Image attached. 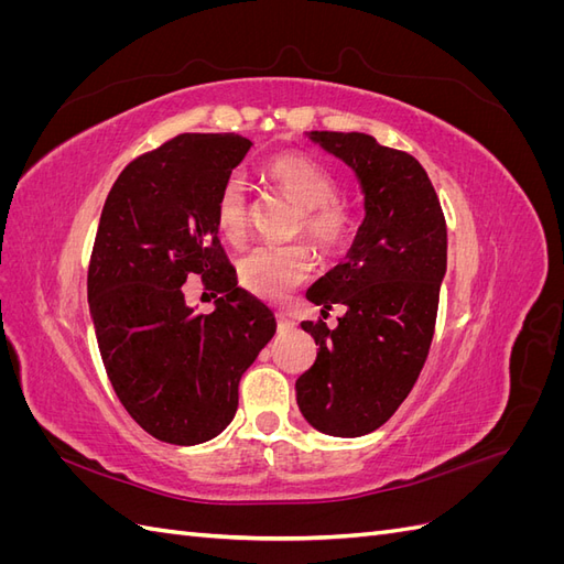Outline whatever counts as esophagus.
<instances>
[{"label": "esophagus", "mask_w": 564, "mask_h": 564, "mask_svg": "<svg viewBox=\"0 0 564 564\" xmlns=\"http://www.w3.org/2000/svg\"><path fill=\"white\" fill-rule=\"evenodd\" d=\"M296 327V322L289 317L286 313H278V329L280 332H289V329H294Z\"/></svg>", "instance_id": "1"}]
</instances>
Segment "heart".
<instances>
[{"label": "heart", "mask_w": 564, "mask_h": 564, "mask_svg": "<svg viewBox=\"0 0 564 564\" xmlns=\"http://www.w3.org/2000/svg\"><path fill=\"white\" fill-rule=\"evenodd\" d=\"M265 178L303 207V228L324 249H336L350 232V216L334 202L336 178L311 158L280 155L265 164ZM216 224L228 240L240 242L247 230L245 181L232 174L216 199ZM313 251L305 245H261L245 253L237 272L251 294L278 301L311 275Z\"/></svg>", "instance_id": "heart-1"}]
</instances>
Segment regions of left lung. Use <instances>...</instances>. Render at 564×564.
I'll use <instances>...</instances> for the list:
<instances>
[{"label":"left lung","mask_w":564,"mask_h":564,"mask_svg":"<svg viewBox=\"0 0 564 564\" xmlns=\"http://www.w3.org/2000/svg\"><path fill=\"white\" fill-rule=\"evenodd\" d=\"M305 139L350 166L365 218L346 261L305 299L346 308L338 327L303 322L317 360L296 381V404L315 431L360 437L398 412L433 340L440 284L447 272V226L425 169L373 135L308 131Z\"/></svg>","instance_id":"8db88e82"}]
</instances>
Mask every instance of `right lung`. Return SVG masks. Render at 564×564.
I'll return each instance as SVG.
<instances>
[{"instance_id": "add662e5", "label": "right lung", "mask_w": 564, "mask_h": 564, "mask_svg": "<svg viewBox=\"0 0 564 564\" xmlns=\"http://www.w3.org/2000/svg\"><path fill=\"white\" fill-rule=\"evenodd\" d=\"M251 145L240 133H181L133 160L100 214L87 280L98 350L129 416L169 445L228 429L242 373L278 327L218 242V193ZM191 274L221 294L214 314L184 303Z\"/></svg>"}]
</instances>
